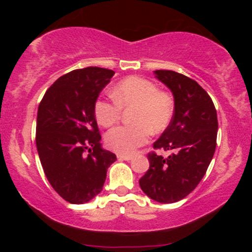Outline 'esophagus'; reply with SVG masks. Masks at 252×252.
I'll return each instance as SVG.
<instances>
[{"label":"esophagus","instance_id":"obj_1","mask_svg":"<svg viewBox=\"0 0 252 252\" xmlns=\"http://www.w3.org/2000/svg\"><path fill=\"white\" fill-rule=\"evenodd\" d=\"M117 158L121 161H130L132 160L131 155H123V154H117Z\"/></svg>","mask_w":252,"mask_h":252}]
</instances>
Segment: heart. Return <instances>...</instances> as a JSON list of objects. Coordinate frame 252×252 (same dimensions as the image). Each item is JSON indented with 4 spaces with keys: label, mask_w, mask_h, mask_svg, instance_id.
Wrapping results in <instances>:
<instances>
[{
    "label": "heart",
    "mask_w": 252,
    "mask_h": 252,
    "mask_svg": "<svg viewBox=\"0 0 252 252\" xmlns=\"http://www.w3.org/2000/svg\"><path fill=\"white\" fill-rule=\"evenodd\" d=\"M115 102L98 99L94 115L98 123L110 126L118 121L121 108L135 106L130 126H118L105 136L110 149L120 154H131L148 141L150 132H161L168 126L174 112V103L168 94L142 77H128L112 89Z\"/></svg>",
    "instance_id": "obj_1"
}]
</instances>
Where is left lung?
Here are the masks:
<instances>
[{
	"instance_id": "obj_1",
	"label": "left lung",
	"mask_w": 252,
	"mask_h": 252,
	"mask_svg": "<svg viewBox=\"0 0 252 252\" xmlns=\"http://www.w3.org/2000/svg\"><path fill=\"white\" fill-rule=\"evenodd\" d=\"M174 97V115L154 148L172 150L168 158L148 154L149 169L141 189L153 200L176 202L198 186L217 146L218 120L212 99L195 80L174 71H154Z\"/></svg>"
}]
</instances>
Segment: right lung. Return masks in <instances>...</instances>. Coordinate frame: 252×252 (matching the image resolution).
<instances>
[{"label": "right lung", "mask_w": 252, "mask_h": 252, "mask_svg": "<svg viewBox=\"0 0 252 252\" xmlns=\"http://www.w3.org/2000/svg\"><path fill=\"white\" fill-rule=\"evenodd\" d=\"M115 72L79 68L63 74L46 91L36 118V149L46 178L71 204H85L102 192L116 161L100 144L94 104Z\"/></svg>", "instance_id": "right-lung-1"}]
</instances>
